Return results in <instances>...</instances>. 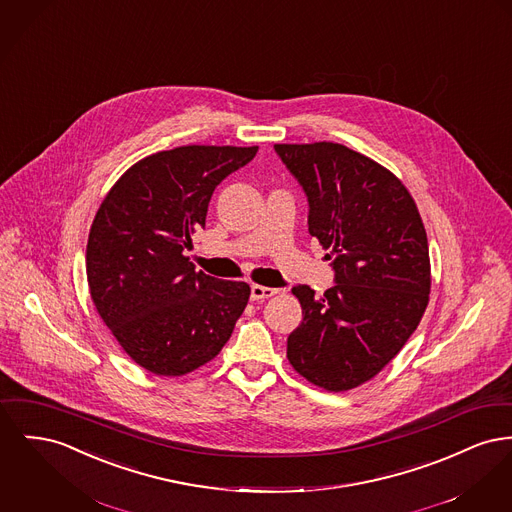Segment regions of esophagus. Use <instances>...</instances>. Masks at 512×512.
Segmentation results:
<instances>
[{
	"instance_id": "obj_1",
	"label": "esophagus",
	"mask_w": 512,
	"mask_h": 512,
	"mask_svg": "<svg viewBox=\"0 0 512 512\" xmlns=\"http://www.w3.org/2000/svg\"><path fill=\"white\" fill-rule=\"evenodd\" d=\"M274 294H276L274 288L259 286V284H253V286H251V300L253 301L267 300V298H272Z\"/></svg>"
}]
</instances>
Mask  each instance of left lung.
<instances>
[{
    "mask_svg": "<svg viewBox=\"0 0 512 512\" xmlns=\"http://www.w3.org/2000/svg\"><path fill=\"white\" fill-rule=\"evenodd\" d=\"M307 197L309 234L332 249L334 286L292 288L303 321L288 360L309 383L348 391L375 377L420 325L429 247L420 212L387 168L338 143L274 145ZM331 259V255H327Z\"/></svg>",
    "mask_w": 512,
    "mask_h": 512,
    "instance_id": "1",
    "label": "left lung"
}]
</instances>
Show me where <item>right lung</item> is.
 I'll return each mask as SVG.
<instances>
[{
    "label": "right lung",
    "instance_id": "add662e5",
    "mask_svg": "<svg viewBox=\"0 0 512 512\" xmlns=\"http://www.w3.org/2000/svg\"><path fill=\"white\" fill-rule=\"evenodd\" d=\"M259 147H178L143 158L110 189L87 243V280L102 321L127 356L178 377L211 361L232 336L245 282L218 280L183 255L205 226L216 185Z\"/></svg>",
    "mask_w": 512,
    "mask_h": 512
}]
</instances>
